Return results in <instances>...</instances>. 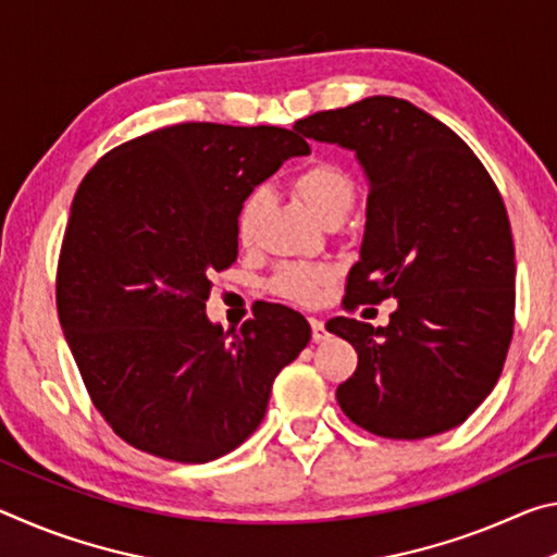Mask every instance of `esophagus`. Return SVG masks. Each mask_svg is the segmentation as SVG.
<instances>
[{
    "label": "esophagus",
    "mask_w": 557,
    "mask_h": 557,
    "mask_svg": "<svg viewBox=\"0 0 557 557\" xmlns=\"http://www.w3.org/2000/svg\"><path fill=\"white\" fill-rule=\"evenodd\" d=\"M309 324H312V342H314V344H322V342H326L329 332H326V326H324L322 319L312 317V319H309Z\"/></svg>",
    "instance_id": "1"
}]
</instances>
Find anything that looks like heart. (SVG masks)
<instances>
[{
  "instance_id": "heart-1",
  "label": "heart",
  "mask_w": 557,
  "mask_h": 557,
  "mask_svg": "<svg viewBox=\"0 0 557 557\" xmlns=\"http://www.w3.org/2000/svg\"><path fill=\"white\" fill-rule=\"evenodd\" d=\"M292 188L307 209L312 211L319 221H329L334 215H346L354 201V182L334 162L319 159V162L307 164L301 172L292 178ZM262 206H265V194L252 191L245 196V201L238 209V219H235V233L243 245L252 243L258 233V223L262 219ZM332 277V272L324 265H307V262H289L277 270L272 287L280 297L289 301H299V305H309L319 295H322L324 285Z\"/></svg>"
}]
</instances>
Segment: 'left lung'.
I'll return each mask as SVG.
<instances>
[{
	"mask_svg": "<svg viewBox=\"0 0 557 557\" xmlns=\"http://www.w3.org/2000/svg\"><path fill=\"white\" fill-rule=\"evenodd\" d=\"M295 129L351 149L369 178L344 305L398 299L388 326L326 322L358 354L338 405L391 440L461 425L494 391L513 336L516 256L496 184L465 139L400 98L314 112Z\"/></svg>",
	"mask_w": 557,
	"mask_h": 557,
	"instance_id": "left-lung-1",
	"label": "left lung"
}]
</instances>
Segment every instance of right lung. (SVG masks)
Wrapping results in <instances>:
<instances>
[{
    "instance_id": "right-lung-1",
    "label": "right lung",
    "mask_w": 557,
    "mask_h": 557,
    "mask_svg": "<svg viewBox=\"0 0 557 557\" xmlns=\"http://www.w3.org/2000/svg\"><path fill=\"white\" fill-rule=\"evenodd\" d=\"M299 154L309 145L285 127L184 122L115 147L81 182L55 305L92 405L132 447L184 465L228 455L312 338L282 305L240 332L206 317L209 277L238 258L245 196Z\"/></svg>"
}]
</instances>
